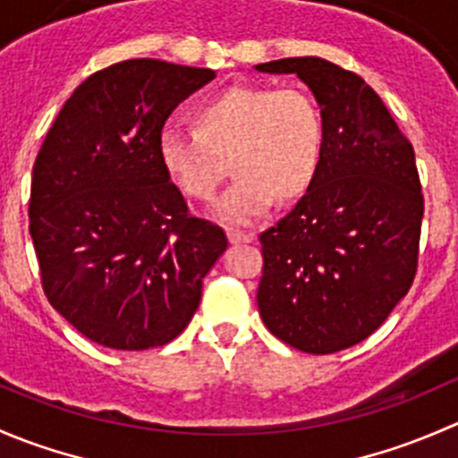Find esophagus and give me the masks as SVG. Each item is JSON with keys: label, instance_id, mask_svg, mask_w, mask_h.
<instances>
[{"label": "esophagus", "instance_id": "obj_1", "mask_svg": "<svg viewBox=\"0 0 458 458\" xmlns=\"http://www.w3.org/2000/svg\"><path fill=\"white\" fill-rule=\"evenodd\" d=\"M255 233H243V230H228V242L230 243H252L255 242Z\"/></svg>", "mask_w": 458, "mask_h": 458}]
</instances>
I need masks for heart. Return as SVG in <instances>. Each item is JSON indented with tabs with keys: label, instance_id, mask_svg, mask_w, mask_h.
Returning <instances> with one entry per match:
<instances>
[{
	"label": "heart",
	"instance_id": "1",
	"mask_svg": "<svg viewBox=\"0 0 458 458\" xmlns=\"http://www.w3.org/2000/svg\"><path fill=\"white\" fill-rule=\"evenodd\" d=\"M326 146V119L301 88L230 86L197 108V128L168 123L157 152L170 182L192 199H210L228 173L239 177L215 206L233 225H248L275 201L294 199L315 182Z\"/></svg>",
	"mask_w": 458,
	"mask_h": 458
}]
</instances>
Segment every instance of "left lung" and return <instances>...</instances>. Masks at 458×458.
<instances>
[{
    "label": "left lung",
    "instance_id": "left-lung-1",
    "mask_svg": "<svg viewBox=\"0 0 458 458\" xmlns=\"http://www.w3.org/2000/svg\"><path fill=\"white\" fill-rule=\"evenodd\" d=\"M255 68L294 72L326 119L315 182L259 237V312L284 344L308 354L339 352L368 339L417 275L423 195L414 148L354 72L321 57Z\"/></svg>",
    "mask_w": 458,
    "mask_h": 458
}]
</instances>
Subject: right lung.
Masks as SVG:
<instances>
[{
    "label": "right lung",
    "mask_w": 458,
    "mask_h": 458,
    "mask_svg": "<svg viewBox=\"0 0 458 458\" xmlns=\"http://www.w3.org/2000/svg\"><path fill=\"white\" fill-rule=\"evenodd\" d=\"M210 68L128 59L90 75L35 159L30 237L50 306L95 344L150 350L182 335L203 276L228 248L188 215L157 140Z\"/></svg>",
    "instance_id": "obj_1"
}]
</instances>
